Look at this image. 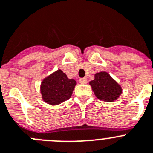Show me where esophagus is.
<instances>
[{"mask_svg": "<svg viewBox=\"0 0 153 153\" xmlns=\"http://www.w3.org/2000/svg\"><path fill=\"white\" fill-rule=\"evenodd\" d=\"M79 82H80L81 84H86L87 83V79L86 78H80V79H79Z\"/></svg>", "mask_w": 153, "mask_h": 153, "instance_id": "1", "label": "esophagus"}]
</instances>
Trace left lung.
<instances>
[{
    "label": "left lung",
    "instance_id": "1",
    "mask_svg": "<svg viewBox=\"0 0 153 153\" xmlns=\"http://www.w3.org/2000/svg\"><path fill=\"white\" fill-rule=\"evenodd\" d=\"M96 98L106 102L117 100L122 93V88L108 73L101 71L95 74V79L89 82Z\"/></svg>",
    "mask_w": 153,
    "mask_h": 153
}]
</instances>
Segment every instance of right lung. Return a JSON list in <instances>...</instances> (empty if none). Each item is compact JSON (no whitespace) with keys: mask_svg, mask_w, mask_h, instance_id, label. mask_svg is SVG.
<instances>
[{"mask_svg":"<svg viewBox=\"0 0 153 153\" xmlns=\"http://www.w3.org/2000/svg\"><path fill=\"white\" fill-rule=\"evenodd\" d=\"M76 82L69 79L61 69L42 79L40 86L42 99L51 105H57L71 97Z\"/></svg>","mask_w":153,"mask_h":153,"instance_id":"1","label":"right lung"}]
</instances>
